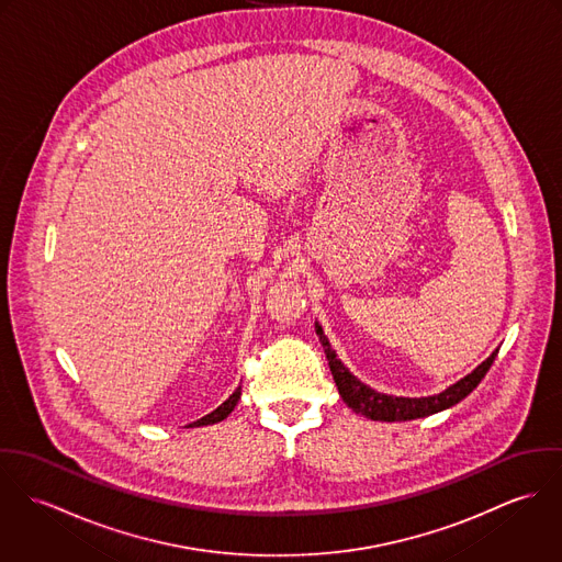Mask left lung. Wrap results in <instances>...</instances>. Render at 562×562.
I'll return each mask as SVG.
<instances>
[{
  "mask_svg": "<svg viewBox=\"0 0 562 562\" xmlns=\"http://www.w3.org/2000/svg\"><path fill=\"white\" fill-rule=\"evenodd\" d=\"M316 333L321 337V344L324 346L326 359H328V368L333 374V381L339 390L341 401L346 402L355 413L366 415L368 419L374 422H406V419H417V417H426L439 411H446L450 406H454L457 402L463 401L465 396H470L484 374L488 372L495 355L491 352V357H486L481 366L463 376L461 381H457L454 385H450L448 390L435 394V396H422V398H404V396H390V394H381L376 390H372L370 385L361 383L335 355V350L330 348V341L326 339L324 330H322L321 322H316Z\"/></svg>",
  "mask_w": 562,
  "mask_h": 562,
  "instance_id": "obj_1",
  "label": "left lung"
}]
</instances>
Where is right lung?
<instances>
[{
	"instance_id": "obj_1",
	"label": "right lung",
	"mask_w": 562,
	"mask_h": 562,
	"mask_svg": "<svg viewBox=\"0 0 562 562\" xmlns=\"http://www.w3.org/2000/svg\"><path fill=\"white\" fill-rule=\"evenodd\" d=\"M241 396V390L238 387L227 401L223 402L218 408H214L212 413H207V415H203L201 419H196V422H192V424H188L190 428L192 426H207V424H216V422H223L234 408H236V404H238V401H240Z\"/></svg>"
}]
</instances>
